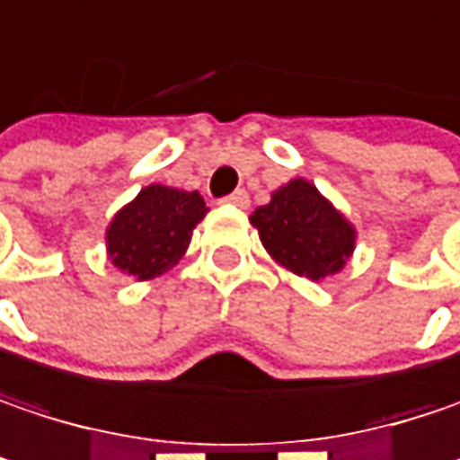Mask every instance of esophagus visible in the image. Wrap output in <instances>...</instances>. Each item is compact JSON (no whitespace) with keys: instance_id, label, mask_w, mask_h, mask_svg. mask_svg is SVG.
Wrapping results in <instances>:
<instances>
[{"instance_id":"34e87169","label":"esophagus","mask_w":460,"mask_h":460,"mask_svg":"<svg viewBox=\"0 0 460 460\" xmlns=\"http://www.w3.org/2000/svg\"><path fill=\"white\" fill-rule=\"evenodd\" d=\"M224 203L234 205V208H247L250 205V195L244 190H236V192H231L229 198H224Z\"/></svg>"}]
</instances>
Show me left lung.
<instances>
[{"label": "left lung", "mask_w": 460, "mask_h": 460, "mask_svg": "<svg viewBox=\"0 0 460 460\" xmlns=\"http://www.w3.org/2000/svg\"><path fill=\"white\" fill-rule=\"evenodd\" d=\"M262 247L296 276L320 281L338 273L354 252V226L307 179H291L250 216Z\"/></svg>", "instance_id": "8db88e82"}]
</instances>
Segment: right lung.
Wrapping results in <instances>:
<instances>
[{
  "instance_id": "right-lung-1",
  "label": "right lung",
  "mask_w": 460,
  "mask_h": 460,
  "mask_svg": "<svg viewBox=\"0 0 460 460\" xmlns=\"http://www.w3.org/2000/svg\"><path fill=\"white\" fill-rule=\"evenodd\" d=\"M205 213L200 192L150 184L109 224V257L127 276L150 281L179 262Z\"/></svg>"
}]
</instances>
